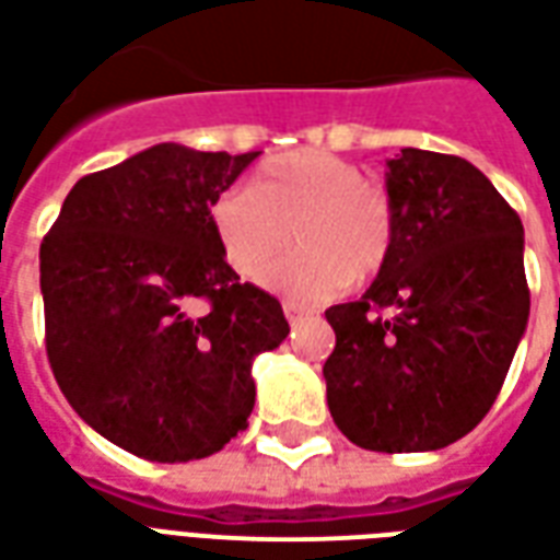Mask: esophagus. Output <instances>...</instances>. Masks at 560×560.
I'll return each instance as SVG.
<instances>
[{
    "label": "esophagus",
    "instance_id": "1",
    "mask_svg": "<svg viewBox=\"0 0 560 560\" xmlns=\"http://www.w3.org/2000/svg\"><path fill=\"white\" fill-rule=\"evenodd\" d=\"M284 317H288V323H300L305 317V308L293 305V302H284Z\"/></svg>",
    "mask_w": 560,
    "mask_h": 560
}]
</instances>
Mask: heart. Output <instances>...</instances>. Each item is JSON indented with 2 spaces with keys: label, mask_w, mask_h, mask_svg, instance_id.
<instances>
[{
  "label": "heart",
  "mask_w": 560,
  "mask_h": 560,
  "mask_svg": "<svg viewBox=\"0 0 560 560\" xmlns=\"http://www.w3.org/2000/svg\"><path fill=\"white\" fill-rule=\"evenodd\" d=\"M294 252L260 277V284L296 302L332 300L353 281L374 279L395 248V207L383 186L338 153H279L252 184L228 186L210 205V228L228 267L243 279L283 247Z\"/></svg>",
  "instance_id": "b5f03b06"
}]
</instances>
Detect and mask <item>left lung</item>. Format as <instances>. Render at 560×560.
<instances>
[{
  "label": "left lung",
  "instance_id": "obj_1",
  "mask_svg": "<svg viewBox=\"0 0 560 560\" xmlns=\"http://www.w3.org/2000/svg\"><path fill=\"white\" fill-rule=\"evenodd\" d=\"M385 165L395 248L362 300L326 312V400L359 448L436 451L490 412L525 332L523 222L463 156Z\"/></svg>",
  "mask_w": 560,
  "mask_h": 560
}]
</instances>
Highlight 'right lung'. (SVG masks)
I'll use <instances>...</instances> for the list:
<instances>
[{
	"label": "right lung",
	"mask_w": 560,
	"mask_h": 560,
	"mask_svg": "<svg viewBox=\"0 0 560 560\" xmlns=\"http://www.w3.org/2000/svg\"><path fill=\"white\" fill-rule=\"evenodd\" d=\"M255 156L153 144L77 180L40 243L56 383L136 457L225 448L255 407V355L291 332L276 296L240 284L210 228L213 198Z\"/></svg>",
	"instance_id": "obj_1"
}]
</instances>
